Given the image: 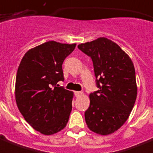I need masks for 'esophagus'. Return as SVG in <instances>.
Returning <instances> with one entry per match:
<instances>
[{
	"mask_svg": "<svg viewBox=\"0 0 153 153\" xmlns=\"http://www.w3.org/2000/svg\"><path fill=\"white\" fill-rule=\"evenodd\" d=\"M82 94H83V92H81V91H75V95H76V97L81 96Z\"/></svg>",
	"mask_w": 153,
	"mask_h": 153,
	"instance_id": "34e87169",
	"label": "esophagus"
}]
</instances>
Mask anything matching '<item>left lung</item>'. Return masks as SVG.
<instances>
[{"instance_id": "8db88e82", "label": "left lung", "mask_w": 153, "mask_h": 153, "mask_svg": "<svg viewBox=\"0 0 153 153\" xmlns=\"http://www.w3.org/2000/svg\"><path fill=\"white\" fill-rule=\"evenodd\" d=\"M93 62L97 87L84 113L88 128L101 135L114 133L128 119L137 98L135 69L129 55L105 37L80 44Z\"/></svg>"}]
</instances>
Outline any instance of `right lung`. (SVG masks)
Returning <instances> with one entry per match:
<instances>
[{"instance_id": "add662e5", "label": "right lung", "mask_w": 153, "mask_h": 153, "mask_svg": "<svg viewBox=\"0 0 153 153\" xmlns=\"http://www.w3.org/2000/svg\"><path fill=\"white\" fill-rule=\"evenodd\" d=\"M76 45L44 43L30 49L18 69L15 94L19 110L33 129L45 135L62 131L69 120L74 93L57 83L64 80L62 63Z\"/></svg>"}]
</instances>
